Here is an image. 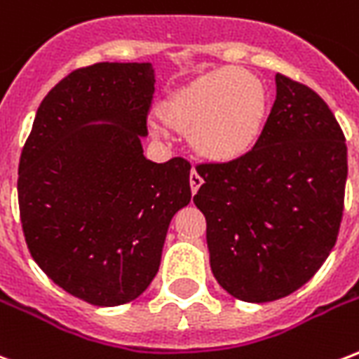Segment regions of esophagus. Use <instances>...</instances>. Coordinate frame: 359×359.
Instances as JSON below:
<instances>
[{
    "mask_svg": "<svg viewBox=\"0 0 359 359\" xmlns=\"http://www.w3.org/2000/svg\"><path fill=\"white\" fill-rule=\"evenodd\" d=\"M203 184V179L199 177V173L196 171V169H191L190 173V188H191V194H196V191L199 190V186Z\"/></svg>",
    "mask_w": 359,
    "mask_h": 359,
    "instance_id": "1",
    "label": "esophagus"
}]
</instances>
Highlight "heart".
Listing matches in <instances>:
<instances>
[{"label":"heart","instance_id":"1","mask_svg":"<svg viewBox=\"0 0 359 359\" xmlns=\"http://www.w3.org/2000/svg\"><path fill=\"white\" fill-rule=\"evenodd\" d=\"M163 124L188 133L191 150L212 163H228L256 147L267 116V90L258 76L222 67L171 90L158 107Z\"/></svg>","mask_w":359,"mask_h":359}]
</instances>
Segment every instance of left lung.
Wrapping results in <instances>:
<instances>
[{
	"mask_svg": "<svg viewBox=\"0 0 359 359\" xmlns=\"http://www.w3.org/2000/svg\"><path fill=\"white\" fill-rule=\"evenodd\" d=\"M277 100L250 152L198 165L210 269L228 294L267 303L294 294L330 256L343 218L346 144L314 90L277 73Z\"/></svg>",
	"mask_w": 359,
	"mask_h": 359,
	"instance_id": "8db88e82",
	"label": "left lung"
}]
</instances>
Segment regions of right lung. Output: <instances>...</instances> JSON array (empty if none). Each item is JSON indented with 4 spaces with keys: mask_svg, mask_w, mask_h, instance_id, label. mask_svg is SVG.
Masks as SVG:
<instances>
[{
    "mask_svg": "<svg viewBox=\"0 0 359 359\" xmlns=\"http://www.w3.org/2000/svg\"><path fill=\"white\" fill-rule=\"evenodd\" d=\"M152 64L101 62L41 101L18 163L26 245L46 277L97 307L130 303L158 273L190 163L144 158Z\"/></svg>",
    "mask_w": 359,
    "mask_h": 359,
    "instance_id": "obj_1",
    "label": "right lung"
}]
</instances>
